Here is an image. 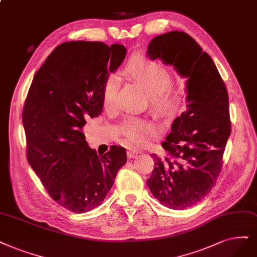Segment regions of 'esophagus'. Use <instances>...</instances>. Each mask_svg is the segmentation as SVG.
I'll list each match as a JSON object with an SVG mask.
<instances>
[{"label": "esophagus", "instance_id": "esophagus-1", "mask_svg": "<svg viewBox=\"0 0 257 257\" xmlns=\"http://www.w3.org/2000/svg\"><path fill=\"white\" fill-rule=\"evenodd\" d=\"M139 155V151L138 150H129L127 153V156L129 159H135L137 158Z\"/></svg>", "mask_w": 257, "mask_h": 257}]
</instances>
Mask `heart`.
Here are the masks:
<instances>
[{"instance_id":"b5f03b06","label":"heart","mask_w":257,"mask_h":257,"mask_svg":"<svg viewBox=\"0 0 257 257\" xmlns=\"http://www.w3.org/2000/svg\"><path fill=\"white\" fill-rule=\"evenodd\" d=\"M125 73L139 82L148 93L151 106L160 111L173 109L179 100V88L172 80L167 65L162 61L145 57H134L125 68ZM119 94V78L116 74H110L104 80L102 98L104 107L113 110L117 107ZM121 134L132 144H146L155 134L156 128L151 123L141 119H126L120 125Z\"/></svg>"}]
</instances>
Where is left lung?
Masks as SVG:
<instances>
[{"mask_svg": "<svg viewBox=\"0 0 257 257\" xmlns=\"http://www.w3.org/2000/svg\"><path fill=\"white\" fill-rule=\"evenodd\" d=\"M147 55L174 65L186 80V110L162 143L166 156L153 154L147 185L161 204L185 210L212 191L222 168L231 134L229 95L216 65L193 38L169 32L150 41Z\"/></svg>", "mask_w": 257, "mask_h": 257, "instance_id": "8db88e82", "label": "left lung"}]
</instances>
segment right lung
Returning a JSON list of instances; mask_svg holds the SVG:
<instances>
[{"label": "right lung", "mask_w": 257, "mask_h": 257, "mask_svg": "<svg viewBox=\"0 0 257 257\" xmlns=\"http://www.w3.org/2000/svg\"><path fill=\"white\" fill-rule=\"evenodd\" d=\"M120 44L70 41L47 57L28 90L22 113L26 157L57 203L74 213L100 205L127 162L126 149L99 155L82 132L103 107L102 88L125 59Z\"/></svg>", "instance_id": "add662e5"}]
</instances>
